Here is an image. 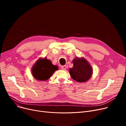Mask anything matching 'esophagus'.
<instances>
[{
  "label": "esophagus",
  "instance_id": "obj_1",
  "mask_svg": "<svg viewBox=\"0 0 126 126\" xmlns=\"http://www.w3.org/2000/svg\"><path fill=\"white\" fill-rule=\"evenodd\" d=\"M61 69L62 70H66V65L62 66H61Z\"/></svg>",
  "mask_w": 126,
  "mask_h": 126
}]
</instances>
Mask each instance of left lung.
Returning a JSON list of instances; mask_svg holds the SVG:
<instances>
[{
	"label": "left lung",
	"mask_w": 126,
	"mask_h": 126,
	"mask_svg": "<svg viewBox=\"0 0 126 126\" xmlns=\"http://www.w3.org/2000/svg\"><path fill=\"white\" fill-rule=\"evenodd\" d=\"M73 67L69 69L71 77L80 83L88 81L92 72V68L88 62L83 58H77L73 60Z\"/></svg>",
	"instance_id": "obj_1"
}]
</instances>
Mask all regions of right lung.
<instances>
[{"mask_svg": "<svg viewBox=\"0 0 126 126\" xmlns=\"http://www.w3.org/2000/svg\"><path fill=\"white\" fill-rule=\"evenodd\" d=\"M57 70H58V66L53 65L49 60L46 58L40 59L32 67V74L37 80L46 81Z\"/></svg>", "mask_w": 126, "mask_h": 126, "instance_id": "add662e5", "label": "right lung"}]
</instances>
